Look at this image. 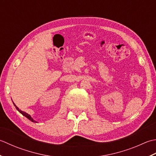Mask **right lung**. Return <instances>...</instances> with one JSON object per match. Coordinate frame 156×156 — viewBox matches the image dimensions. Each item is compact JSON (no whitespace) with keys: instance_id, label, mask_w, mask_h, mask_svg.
<instances>
[{"instance_id":"add662e5","label":"right lung","mask_w":156,"mask_h":156,"mask_svg":"<svg viewBox=\"0 0 156 156\" xmlns=\"http://www.w3.org/2000/svg\"><path fill=\"white\" fill-rule=\"evenodd\" d=\"M13 104H14V106H15V108H16V109H17L18 111H19V112H20L21 114H23V115L24 116H25V117H26V118L27 119H29L30 120H31V122H36V120H34L33 119V118H31V116L30 115V114H28L27 113H26V112H23V111H21V110H20V109H19V108L17 107V106H16V105L13 103Z\"/></svg>"}]
</instances>
